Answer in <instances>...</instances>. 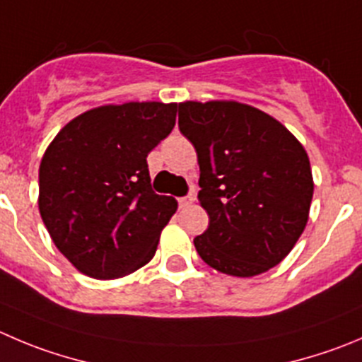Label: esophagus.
Listing matches in <instances>:
<instances>
[{"instance_id":"obj_1","label":"esophagus","mask_w":362,"mask_h":362,"mask_svg":"<svg viewBox=\"0 0 362 362\" xmlns=\"http://www.w3.org/2000/svg\"><path fill=\"white\" fill-rule=\"evenodd\" d=\"M195 197L194 195H185V197H179V208H188L190 204H194Z\"/></svg>"}]
</instances>
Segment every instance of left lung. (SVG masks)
<instances>
[{
	"label": "left lung",
	"instance_id": "left-lung-1",
	"mask_svg": "<svg viewBox=\"0 0 362 362\" xmlns=\"http://www.w3.org/2000/svg\"><path fill=\"white\" fill-rule=\"evenodd\" d=\"M179 132L197 153L199 202L209 216L194 238L202 261L235 277L281 263L304 233L315 190L304 146L238 101L179 103Z\"/></svg>",
	"mask_w": 362,
	"mask_h": 362
}]
</instances>
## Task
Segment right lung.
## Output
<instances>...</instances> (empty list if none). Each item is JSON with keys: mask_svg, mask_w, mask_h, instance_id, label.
Wrapping results in <instances>:
<instances>
[{"mask_svg": "<svg viewBox=\"0 0 362 362\" xmlns=\"http://www.w3.org/2000/svg\"><path fill=\"white\" fill-rule=\"evenodd\" d=\"M175 103L92 108L62 127L39 167V211L57 249L88 277L153 259L177 201L154 194L147 154L172 132Z\"/></svg>", "mask_w": 362, "mask_h": 362, "instance_id": "1", "label": "right lung"}]
</instances>
